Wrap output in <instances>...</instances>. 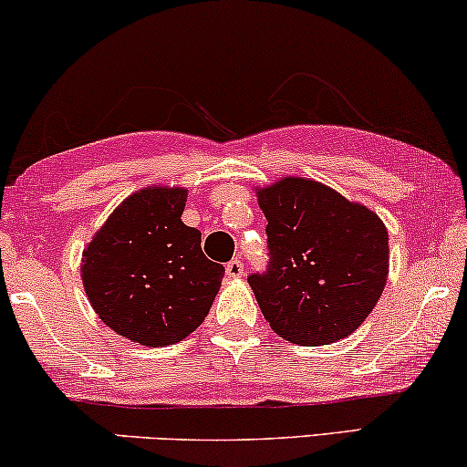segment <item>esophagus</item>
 Returning a JSON list of instances; mask_svg holds the SVG:
<instances>
[{
  "label": "esophagus",
  "instance_id": "1",
  "mask_svg": "<svg viewBox=\"0 0 467 467\" xmlns=\"http://www.w3.org/2000/svg\"><path fill=\"white\" fill-rule=\"evenodd\" d=\"M225 272H227L229 278H242V276H244V264H242L240 259H232L225 265Z\"/></svg>",
  "mask_w": 467,
  "mask_h": 467
}]
</instances>
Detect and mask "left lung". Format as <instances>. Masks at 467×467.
<instances>
[{"label": "left lung", "instance_id": "8db88e82", "mask_svg": "<svg viewBox=\"0 0 467 467\" xmlns=\"http://www.w3.org/2000/svg\"><path fill=\"white\" fill-rule=\"evenodd\" d=\"M257 200L267 219L270 261L248 285L265 321L299 347L353 334L385 289V223L310 178H280L257 189Z\"/></svg>", "mask_w": 467, "mask_h": 467}]
</instances>
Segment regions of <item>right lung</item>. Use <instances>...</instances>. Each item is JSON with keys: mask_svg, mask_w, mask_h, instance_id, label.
<instances>
[{"mask_svg": "<svg viewBox=\"0 0 467 467\" xmlns=\"http://www.w3.org/2000/svg\"><path fill=\"white\" fill-rule=\"evenodd\" d=\"M187 189L149 187L127 197L82 253V285L112 331L142 347H168L206 318L225 267L203 254L182 223Z\"/></svg>", "mask_w": 467, "mask_h": 467, "instance_id": "add662e5", "label": "right lung"}]
</instances>
